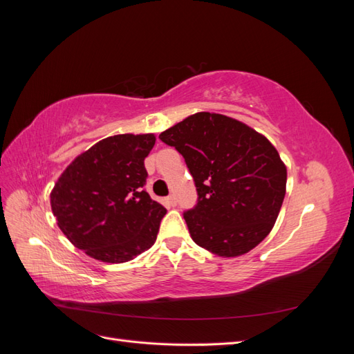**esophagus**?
<instances>
[{"instance_id": "34e87169", "label": "esophagus", "mask_w": 354, "mask_h": 354, "mask_svg": "<svg viewBox=\"0 0 354 354\" xmlns=\"http://www.w3.org/2000/svg\"><path fill=\"white\" fill-rule=\"evenodd\" d=\"M165 203H167L168 207H176V203H177L176 196H174V195H169V196H167V198H165Z\"/></svg>"}]
</instances>
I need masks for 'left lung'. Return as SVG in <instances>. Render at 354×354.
Masks as SVG:
<instances>
[{"label": "left lung", "mask_w": 354, "mask_h": 354, "mask_svg": "<svg viewBox=\"0 0 354 354\" xmlns=\"http://www.w3.org/2000/svg\"><path fill=\"white\" fill-rule=\"evenodd\" d=\"M194 177L198 201L183 212L192 239L218 257L255 248L279 216L286 167L274 146L248 125L199 112L159 134Z\"/></svg>", "instance_id": "left-lung-1"}]
</instances>
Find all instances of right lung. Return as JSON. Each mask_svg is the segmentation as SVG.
<instances>
[{
	"label": "right lung",
	"instance_id": "1",
	"mask_svg": "<svg viewBox=\"0 0 354 354\" xmlns=\"http://www.w3.org/2000/svg\"><path fill=\"white\" fill-rule=\"evenodd\" d=\"M153 134L103 138L72 160L51 190L57 226L104 263L130 261L156 241L167 209L145 190Z\"/></svg>",
	"mask_w": 354,
	"mask_h": 354
}]
</instances>
